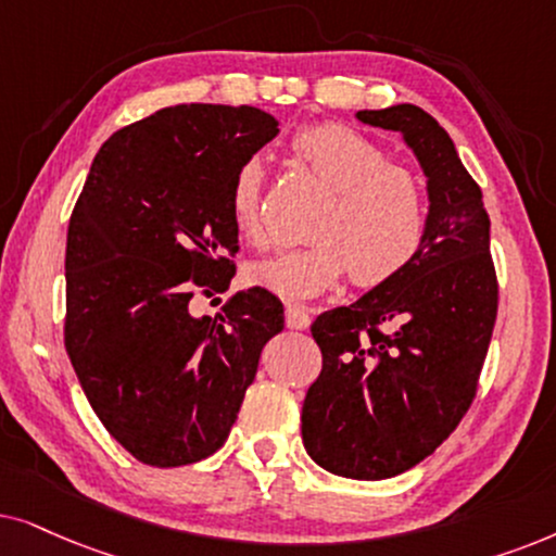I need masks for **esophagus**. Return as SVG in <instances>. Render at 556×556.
<instances>
[{"label":"esophagus","mask_w":556,"mask_h":556,"mask_svg":"<svg viewBox=\"0 0 556 556\" xmlns=\"http://www.w3.org/2000/svg\"><path fill=\"white\" fill-rule=\"evenodd\" d=\"M285 323L290 330H305V328H309V323H313V317H309L307 307L290 305L285 309Z\"/></svg>","instance_id":"1"}]
</instances>
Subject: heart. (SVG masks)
<instances>
[{
  "mask_svg": "<svg viewBox=\"0 0 556 556\" xmlns=\"http://www.w3.org/2000/svg\"><path fill=\"white\" fill-rule=\"evenodd\" d=\"M290 150L330 195L309 226L313 241L251 262L247 282L282 300H313L345 271L361 290L396 279L427 236L429 201L419 177L343 124L302 129ZM264 182L262 162L247 160L228 192L231 224L249 243L264 241Z\"/></svg>",
  "mask_w": 556,
  "mask_h": 556,
  "instance_id": "b5f03b06",
  "label": "heart"
}]
</instances>
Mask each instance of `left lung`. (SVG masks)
Masks as SVG:
<instances>
[{
  "label": "left lung",
  "mask_w": 556,
  "mask_h": 556,
  "mask_svg": "<svg viewBox=\"0 0 556 556\" xmlns=\"http://www.w3.org/2000/svg\"><path fill=\"white\" fill-rule=\"evenodd\" d=\"M399 131L427 175L419 254L391 282L323 313V371L302 404V442L320 468L383 480L432 455L460 425L498 313L491 218L453 139L414 103L355 114Z\"/></svg>",
  "instance_id": "8db88e82"
}]
</instances>
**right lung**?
Masks as SVG:
<instances>
[{"label":"right lung","mask_w":556,"mask_h":556,"mask_svg":"<svg viewBox=\"0 0 556 556\" xmlns=\"http://www.w3.org/2000/svg\"><path fill=\"white\" fill-rule=\"evenodd\" d=\"M277 127L254 106L180 103L114 131L93 157L68 224L65 351L96 417L139 463L216 453L285 328L262 287L213 320L190 313L198 290L231 285V180Z\"/></svg>","instance_id":"right-lung-1"}]
</instances>
